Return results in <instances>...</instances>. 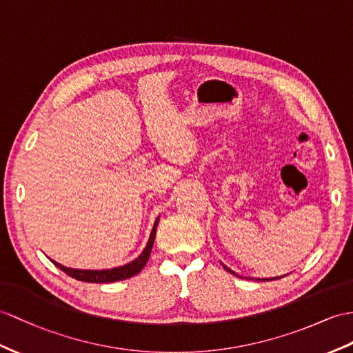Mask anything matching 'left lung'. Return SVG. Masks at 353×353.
Segmentation results:
<instances>
[{"mask_svg":"<svg viewBox=\"0 0 353 353\" xmlns=\"http://www.w3.org/2000/svg\"><path fill=\"white\" fill-rule=\"evenodd\" d=\"M225 270H226V271H229L230 274H235L234 271H232V270H229V268H228V266H225ZM277 279H280V277H277ZM257 280H265V281H268V280H274V279H257Z\"/></svg>","mask_w":353,"mask_h":353,"instance_id":"obj_1","label":"left lung"}]
</instances>
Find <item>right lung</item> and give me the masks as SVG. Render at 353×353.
I'll list each match as a JSON object with an SVG mask.
<instances>
[{
  "instance_id": "add662e5",
  "label": "right lung",
  "mask_w": 353,
  "mask_h": 353,
  "mask_svg": "<svg viewBox=\"0 0 353 353\" xmlns=\"http://www.w3.org/2000/svg\"><path fill=\"white\" fill-rule=\"evenodd\" d=\"M157 225H159V217L157 220L154 221V228L151 230L150 239L147 243V247L143 248V252L141 253L139 257L130 263H125L123 266H118V268H112V270H74V268H67V266L59 265L58 262L52 261L55 266H58L59 270L64 271L67 276H70L79 281H87V283H112V281H119V280H125L130 279L133 276H136L137 272H141V270L147 265L150 254L152 250L154 245V239H156V230H157Z\"/></svg>"
}]
</instances>
